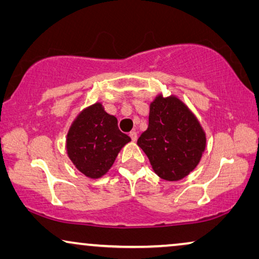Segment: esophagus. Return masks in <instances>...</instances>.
<instances>
[{"label": "esophagus", "instance_id": "34e87169", "mask_svg": "<svg viewBox=\"0 0 259 259\" xmlns=\"http://www.w3.org/2000/svg\"><path fill=\"white\" fill-rule=\"evenodd\" d=\"M130 137H131V139H132L133 141H137V139H138V133L136 132V131H132V132L130 133Z\"/></svg>", "mask_w": 259, "mask_h": 259}]
</instances>
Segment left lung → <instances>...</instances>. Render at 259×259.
I'll return each mask as SVG.
<instances>
[{
    "label": "left lung",
    "mask_w": 259,
    "mask_h": 259,
    "mask_svg": "<svg viewBox=\"0 0 259 259\" xmlns=\"http://www.w3.org/2000/svg\"><path fill=\"white\" fill-rule=\"evenodd\" d=\"M138 146L150 159L160 178L177 182L199 164L206 147V136L196 115L175 95L159 94L150 105L148 127Z\"/></svg>",
    "instance_id": "8db88e82"
}]
</instances>
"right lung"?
<instances>
[{"label": "right lung", "instance_id": "right-lung-1", "mask_svg": "<svg viewBox=\"0 0 259 259\" xmlns=\"http://www.w3.org/2000/svg\"><path fill=\"white\" fill-rule=\"evenodd\" d=\"M130 141L131 138L119 130L118 119L97 102L73 121L67 134V154L81 173L98 179L108 172Z\"/></svg>", "mask_w": 259, "mask_h": 259}]
</instances>
